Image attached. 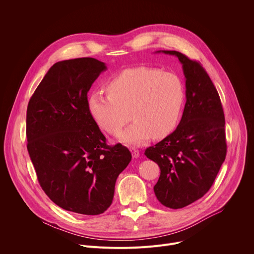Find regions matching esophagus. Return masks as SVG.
<instances>
[{
	"mask_svg": "<svg viewBox=\"0 0 254 254\" xmlns=\"http://www.w3.org/2000/svg\"><path fill=\"white\" fill-rule=\"evenodd\" d=\"M131 156H132V158H138L139 157V152L137 150L132 149L131 150Z\"/></svg>",
	"mask_w": 254,
	"mask_h": 254,
	"instance_id": "obj_1",
	"label": "esophagus"
}]
</instances>
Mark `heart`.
<instances>
[{
	"instance_id": "heart-1",
	"label": "heart",
	"mask_w": 254,
	"mask_h": 254,
	"mask_svg": "<svg viewBox=\"0 0 254 254\" xmlns=\"http://www.w3.org/2000/svg\"><path fill=\"white\" fill-rule=\"evenodd\" d=\"M107 94L93 91L87 98L92 120L108 133L117 134L135 120L120 139L139 146L151 136L170 134L177 127L185 102V87L179 76L160 69L134 67L123 70L106 84ZM132 114H130V112Z\"/></svg>"
}]
</instances>
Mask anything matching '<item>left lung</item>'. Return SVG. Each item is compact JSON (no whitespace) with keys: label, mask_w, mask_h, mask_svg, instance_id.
<instances>
[{"label":"left lung","mask_w":254,"mask_h":254,"mask_svg":"<svg viewBox=\"0 0 254 254\" xmlns=\"http://www.w3.org/2000/svg\"><path fill=\"white\" fill-rule=\"evenodd\" d=\"M186 78V104L177 128L144 152L161 175L154 191L166 207L180 209L203 197L226 157L225 118L216 87L202 65L178 51Z\"/></svg>","instance_id":"left-lung-1"}]
</instances>
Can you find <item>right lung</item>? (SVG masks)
Listing matches in <instances>:
<instances>
[{
    "label": "right lung",
    "mask_w": 254,
    "mask_h": 254,
    "mask_svg": "<svg viewBox=\"0 0 254 254\" xmlns=\"http://www.w3.org/2000/svg\"><path fill=\"white\" fill-rule=\"evenodd\" d=\"M105 63L90 57L55 63L29 100L27 149L46 195L59 207L98 215L111 206L131 154L106 138L87 110V92Z\"/></svg>",
    "instance_id": "1"
}]
</instances>
